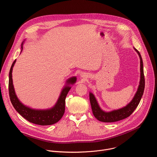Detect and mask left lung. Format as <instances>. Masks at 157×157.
I'll list each match as a JSON object with an SVG mask.
<instances>
[{
    "mask_svg": "<svg viewBox=\"0 0 157 157\" xmlns=\"http://www.w3.org/2000/svg\"><path fill=\"white\" fill-rule=\"evenodd\" d=\"M134 50L138 53L140 59V79L138 89L135 96H134L132 100L126 106L117 110H114L110 112H105L100 108L94 94L91 93H89V100H90L93 115L98 121L101 122H114L129 117L137 108L141 100L145 89V78L144 73L143 61L139 52L135 48H134Z\"/></svg>",
    "mask_w": 157,
    "mask_h": 157,
    "instance_id": "obj_1",
    "label": "left lung"
}]
</instances>
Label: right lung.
<instances>
[{"label": "right lung", "mask_w": 157, "mask_h": 157, "mask_svg": "<svg viewBox=\"0 0 157 157\" xmlns=\"http://www.w3.org/2000/svg\"><path fill=\"white\" fill-rule=\"evenodd\" d=\"M23 43L21 44V50L23 49ZM16 62V59L13 61L9 72V92L10 101L15 108L22 117L27 119L31 123L40 125H49L58 122L63 117L65 110V99L66 97L70 91L71 87L70 84H73L76 81V77L73 76L66 81V84L60 94V96L56 104L50 109L36 110L22 104L18 99L13 85L12 81V70Z\"/></svg>", "instance_id": "right-lung-1"}]
</instances>
